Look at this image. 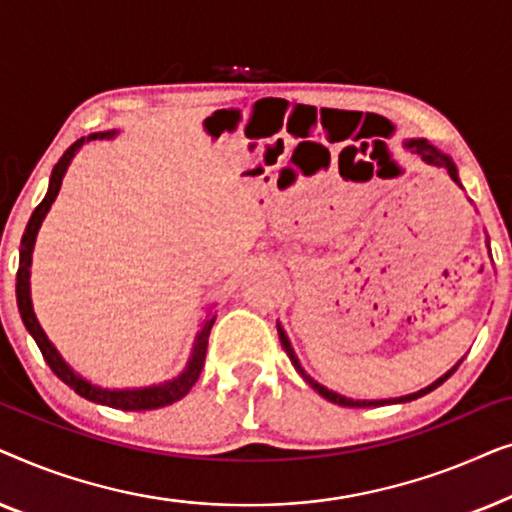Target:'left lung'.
<instances>
[{
  "label": "left lung",
  "instance_id": "8db88e82",
  "mask_svg": "<svg viewBox=\"0 0 512 512\" xmlns=\"http://www.w3.org/2000/svg\"><path fill=\"white\" fill-rule=\"evenodd\" d=\"M403 146H405V149H408L410 153H415V156L422 158L426 165H431V167H443V170H447V174H450V177H452L454 184H457L459 188H464V186H461V181H459L457 165H454V160H452L450 156H447V153H443L440 149H436V146L426 142V139H408V142H403ZM487 242H489V240H487ZM487 247H489V244H487ZM277 333H279V340H282L284 352L289 354V359H291V363H293V368L298 370L300 377H303V380H305L307 384H310V387H312L314 391H317L319 396H324L326 401H331V403H335V405H345V408H377V405H394V403H408V401H415V398H419V396H426V394H429V391H433L436 387H440V384H443V382L447 380V377H450V375L454 373V370L459 368V363H461V361H457V366H452L450 370H447L445 375H440L436 382H431L429 387H424V389L415 391V394L398 396V398H380V401H359V398H347V396H342V394H335V391L326 389L324 384H319L317 380H312V377L305 373V368L300 366L298 356H296V352H293L291 340H289V335H286V331L282 328V324H277Z\"/></svg>",
  "mask_w": 512,
  "mask_h": 512
}]
</instances>
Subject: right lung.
<instances>
[{"label": "right lung", "mask_w": 512, "mask_h": 512, "mask_svg": "<svg viewBox=\"0 0 512 512\" xmlns=\"http://www.w3.org/2000/svg\"><path fill=\"white\" fill-rule=\"evenodd\" d=\"M118 135V130H107V132H93V135L76 139V142L69 146V149L62 153V158L58 160V165L53 167L51 172V181H48V191L46 198L39 202V207L34 209L30 221H27V228L23 233V240H20V263H18V275H16V298H18V310H20V319L27 328V333L32 335L37 347L44 354V359L55 375L60 377L62 382L67 384L69 389H74L76 394L88 398V401L100 403V405H109V408H118V410H156V408H165V405H172L179 398H184L188 391L193 389V384L198 382V377L202 373V366H205V354H207V340H209V331H212L216 312L214 305L205 310V319L200 321V331L195 335L191 356H188L186 368L181 370L177 377L172 380L160 382V384H149V387H132V389H107L100 387V384L86 380V377L76 373V370L69 366V363L62 359V354L55 349V345L48 340V335L44 328H41L37 314H34L32 307V291H30V268H32V251H34V242H37V233L44 223L48 209L58 198L62 179L72 165V160L76 153H79L83 146L88 142H95V139H114Z\"/></svg>", "instance_id": "right-lung-1"}]
</instances>
